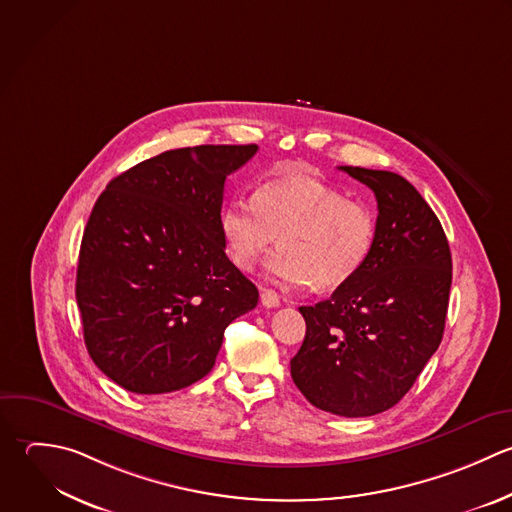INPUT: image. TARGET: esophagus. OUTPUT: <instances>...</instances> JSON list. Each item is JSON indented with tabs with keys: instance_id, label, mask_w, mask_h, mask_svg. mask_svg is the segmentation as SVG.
<instances>
[{
	"instance_id": "34e87169",
	"label": "esophagus",
	"mask_w": 512,
	"mask_h": 512,
	"mask_svg": "<svg viewBox=\"0 0 512 512\" xmlns=\"http://www.w3.org/2000/svg\"><path fill=\"white\" fill-rule=\"evenodd\" d=\"M261 303L267 309H275V307L281 305V299L273 289H261Z\"/></svg>"
}]
</instances>
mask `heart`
<instances>
[{"label": "heart", "instance_id": "b5f03b06", "mask_svg": "<svg viewBox=\"0 0 512 512\" xmlns=\"http://www.w3.org/2000/svg\"><path fill=\"white\" fill-rule=\"evenodd\" d=\"M227 255L251 269L279 237L267 261L273 279L315 291L347 285L369 261L375 215L339 189L313 177H277L261 183L253 199L233 197L219 217Z\"/></svg>", "mask_w": 512, "mask_h": 512}]
</instances>
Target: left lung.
Masks as SVG:
<instances>
[{"label": "left lung", "instance_id": "obj_1", "mask_svg": "<svg viewBox=\"0 0 512 512\" xmlns=\"http://www.w3.org/2000/svg\"><path fill=\"white\" fill-rule=\"evenodd\" d=\"M339 169L373 189L377 239L347 285L299 307L307 333L291 359V377L317 409L371 417L395 407L439 349L453 261L441 221L405 177Z\"/></svg>", "mask_w": 512, "mask_h": 512}]
</instances>
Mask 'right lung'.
I'll use <instances>...</instances> for the list:
<instances>
[{
  "instance_id": "add662e5",
  "label": "right lung",
  "mask_w": 512,
  "mask_h": 512,
  "mask_svg": "<svg viewBox=\"0 0 512 512\" xmlns=\"http://www.w3.org/2000/svg\"><path fill=\"white\" fill-rule=\"evenodd\" d=\"M257 145H197L111 179L83 231L75 297L93 363L119 387L161 395L203 379L257 287L225 255V179Z\"/></svg>"
}]
</instances>
